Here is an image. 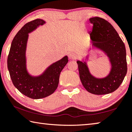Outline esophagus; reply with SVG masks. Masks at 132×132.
Masks as SVG:
<instances>
[{
  "label": "esophagus",
  "mask_w": 132,
  "mask_h": 132,
  "mask_svg": "<svg viewBox=\"0 0 132 132\" xmlns=\"http://www.w3.org/2000/svg\"><path fill=\"white\" fill-rule=\"evenodd\" d=\"M69 57L71 59H76L77 55L74 53H70L69 54Z\"/></svg>",
  "instance_id": "1"
}]
</instances>
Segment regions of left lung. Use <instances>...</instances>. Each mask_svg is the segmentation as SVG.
I'll list each match as a JSON object with an SVG mask.
<instances>
[{"instance_id":"8db88e82","label":"left lung","mask_w":132,"mask_h":132,"mask_svg":"<svg viewBox=\"0 0 132 132\" xmlns=\"http://www.w3.org/2000/svg\"><path fill=\"white\" fill-rule=\"evenodd\" d=\"M90 21L93 24L90 33L91 43L108 57L111 69L105 77L97 78L91 74L86 62L77 61L80 79L88 92L95 95L107 94L117 90L126 75V48L117 31L108 21L98 17L91 18Z\"/></svg>"}]
</instances>
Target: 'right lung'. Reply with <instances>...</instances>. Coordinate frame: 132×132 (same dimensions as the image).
I'll return each instance as SVG.
<instances>
[{
  "instance_id": "right-lung-1",
  "label": "right lung",
  "mask_w": 132,
  "mask_h": 132,
  "mask_svg": "<svg viewBox=\"0 0 132 132\" xmlns=\"http://www.w3.org/2000/svg\"><path fill=\"white\" fill-rule=\"evenodd\" d=\"M45 23L36 19L26 24L13 39L7 57V68L15 87L24 95L40 99L52 94L59 84L60 73L68 62L67 56L51 64L38 76L28 73L26 66V47L28 34Z\"/></svg>"
}]
</instances>
